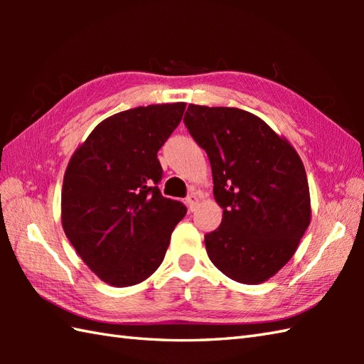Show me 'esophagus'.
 I'll return each instance as SVG.
<instances>
[{
  "label": "esophagus",
  "mask_w": 364,
  "mask_h": 364,
  "mask_svg": "<svg viewBox=\"0 0 364 364\" xmlns=\"http://www.w3.org/2000/svg\"><path fill=\"white\" fill-rule=\"evenodd\" d=\"M197 203H198V197L196 194H191L188 198H186V205L191 211H194L197 208Z\"/></svg>",
  "instance_id": "obj_1"
}]
</instances>
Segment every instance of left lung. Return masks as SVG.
Listing matches in <instances>:
<instances>
[{"instance_id": "obj_1", "label": "left lung", "mask_w": 364, "mask_h": 364, "mask_svg": "<svg viewBox=\"0 0 364 364\" xmlns=\"http://www.w3.org/2000/svg\"><path fill=\"white\" fill-rule=\"evenodd\" d=\"M184 125L210 158L223 210L220 227L205 236L208 257L235 282L269 280L310 225L304 162L266 122L237 107L189 105Z\"/></svg>"}]
</instances>
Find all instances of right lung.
I'll use <instances>...</instances> for the list:
<instances>
[{"instance_id":"add662e5","label":"right lung","mask_w":364,"mask_h":364,"mask_svg":"<svg viewBox=\"0 0 364 364\" xmlns=\"http://www.w3.org/2000/svg\"><path fill=\"white\" fill-rule=\"evenodd\" d=\"M186 103L139 106L95 127L68 162L63 227L92 272L117 288L146 280L186 206L162 197L158 151Z\"/></svg>"}]
</instances>
